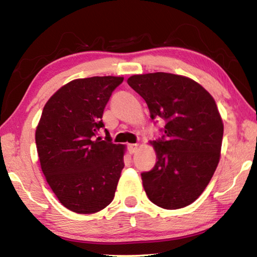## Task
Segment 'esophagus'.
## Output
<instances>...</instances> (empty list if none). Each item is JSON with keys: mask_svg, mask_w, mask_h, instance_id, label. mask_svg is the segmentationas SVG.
<instances>
[{"mask_svg": "<svg viewBox=\"0 0 257 257\" xmlns=\"http://www.w3.org/2000/svg\"><path fill=\"white\" fill-rule=\"evenodd\" d=\"M137 150H138V144H129L128 145V151H129L130 154L136 153Z\"/></svg>", "mask_w": 257, "mask_h": 257, "instance_id": "1", "label": "esophagus"}]
</instances>
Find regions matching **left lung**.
<instances>
[{"instance_id": "left-lung-1", "label": "left lung", "mask_w": 257, "mask_h": 257, "mask_svg": "<svg viewBox=\"0 0 257 257\" xmlns=\"http://www.w3.org/2000/svg\"><path fill=\"white\" fill-rule=\"evenodd\" d=\"M128 85L145 99L151 118H162L163 136L152 142L156 163L142 173L152 203L165 210L190 205L219 164L223 122L211 94L188 77L167 72L134 75Z\"/></svg>"}]
</instances>
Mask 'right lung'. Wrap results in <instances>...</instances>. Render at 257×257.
<instances>
[{
	"instance_id": "add662e5",
	"label": "right lung",
	"mask_w": 257,
	"mask_h": 257,
	"mask_svg": "<svg viewBox=\"0 0 257 257\" xmlns=\"http://www.w3.org/2000/svg\"><path fill=\"white\" fill-rule=\"evenodd\" d=\"M122 77L75 79L52 95L35 139L42 171L64 207L79 214L103 210L114 198L124 167L123 145L102 141L103 112Z\"/></svg>"
}]
</instances>
